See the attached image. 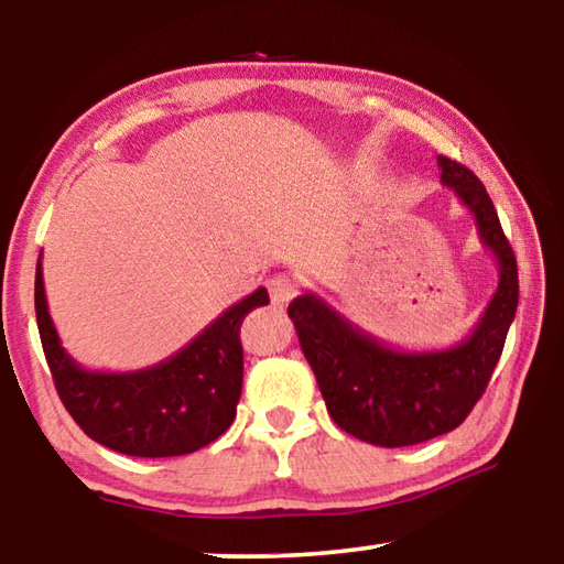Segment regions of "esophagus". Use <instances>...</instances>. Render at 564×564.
Returning a JSON list of instances; mask_svg holds the SVG:
<instances>
[{"label": "esophagus", "mask_w": 564, "mask_h": 564, "mask_svg": "<svg viewBox=\"0 0 564 564\" xmlns=\"http://www.w3.org/2000/svg\"><path fill=\"white\" fill-rule=\"evenodd\" d=\"M269 293H271V303L275 308H283L295 295V281L291 279L289 273H279L269 279Z\"/></svg>", "instance_id": "esophagus-1"}]
</instances>
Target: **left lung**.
I'll list each match as a JSON object with an SVG mask.
<instances>
[{"label":"left lung","mask_w":564,"mask_h":564,"mask_svg":"<svg viewBox=\"0 0 564 564\" xmlns=\"http://www.w3.org/2000/svg\"><path fill=\"white\" fill-rule=\"evenodd\" d=\"M437 169L498 261V291L470 336L451 348L403 350L358 328L316 293L289 305L330 417L370 445L405 447L455 431L488 388L518 311V261L482 181L447 156H437Z\"/></svg>","instance_id":"left-lung-1"}]
</instances>
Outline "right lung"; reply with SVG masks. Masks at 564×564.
Instances as JSON below:
<instances>
[{"label": "right lung", "instance_id": "right-lung-1", "mask_svg": "<svg viewBox=\"0 0 564 564\" xmlns=\"http://www.w3.org/2000/svg\"><path fill=\"white\" fill-rule=\"evenodd\" d=\"M265 303L269 291L256 289L156 366L89 370L62 346L46 305L42 253L36 261V326L56 393L91 441L133 457L188 455L228 431L243 386L238 330L246 313Z\"/></svg>", "mask_w": 564, "mask_h": 564}]
</instances>
